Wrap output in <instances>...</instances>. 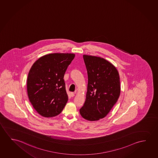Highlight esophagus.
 <instances>
[{"label":"esophagus","mask_w":158,"mask_h":158,"mask_svg":"<svg viewBox=\"0 0 158 158\" xmlns=\"http://www.w3.org/2000/svg\"><path fill=\"white\" fill-rule=\"evenodd\" d=\"M70 96H71L72 97H74V96H75V94H74V93H73V92H70Z\"/></svg>","instance_id":"obj_1"}]
</instances>
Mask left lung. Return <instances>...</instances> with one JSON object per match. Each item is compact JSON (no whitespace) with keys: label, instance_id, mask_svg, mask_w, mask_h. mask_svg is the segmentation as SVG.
<instances>
[{"label":"left lung","instance_id":"1","mask_svg":"<svg viewBox=\"0 0 158 158\" xmlns=\"http://www.w3.org/2000/svg\"><path fill=\"white\" fill-rule=\"evenodd\" d=\"M83 58L88 84L86 100L80 114L86 120L97 121L109 113L119 98V73L114 65L104 58L86 55Z\"/></svg>","mask_w":158,"mask_h":158}]
</instances>
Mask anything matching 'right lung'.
<instances>
[{
  "label": "right lung",
  "mask_w": 158,
  "mask_h": 158,
  "mask_svg": "<svg viewBox=\"0 0 158 158\" xmlns=\"http://www.w3.org/2000/svg\"><path fill=\"white\" fill-rule=\"evenodd\" d=\"M74 57V53H50L37 60L30 69L28 96L41 116L55 117L65 107L68 98L63 78Z\"/></svg>",
  "instance_id": "obj_1"
}]
</instances>
